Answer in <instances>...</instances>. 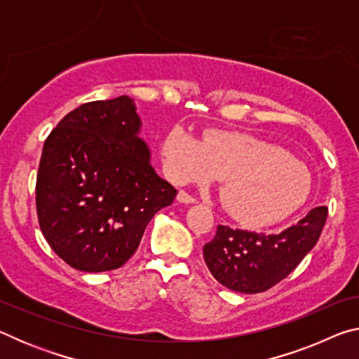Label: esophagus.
<instances>
[{
    "mask_svg": "<svg viewBox=\"0 0 359 359\" xmlns=\"http://www.w3.org/2000/svg\"><path fill=\"white\" fill-rule=\"evenodd\" d=\"M177 201L179 203H185V204H193V203H196V198L191 196V194L188 193V191H185V190H180L177 193Z\"/></svg>",
    "mask_w": 359,
    "mask_h": 359,
    "instance_id": "esophagus-1",
    "label": "esophagus"
}]
</instances>
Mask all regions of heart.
Returning <instances> with one entry per match:
<instances>
[{
    "mask_svg": "<svg viewBox=\"0 0 359 359\" xmlns=\"http://www.w3.org/2000/svg\"><path fill=\"white\" fill-rule=\"evenodd\" d=\"M163 166L175 184L222 177L220 198L248 224H272L307 201L312 177L287 150L247 133L210 130L203 141L172 128L163 142Z\"/></svg>",
    "mask_w": 359,
    "mask_h": 359,
    "instance_id": "obj_1",
    "label": "heart"
}]
</instances>
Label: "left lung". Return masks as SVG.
<instances>
[{
	"mask_svg": "<svg viewBox=\"0 0 359 359\" xmlns=\"http://www.w3.org/2000/svg\"><path fill=\"white\" fill-rule=\"evenodd\" d=\"M327 208L312 209L278 234H263L218 224L204 245V261L223 287L238 293H263L293 272L320 239Z\"/></svg>",
	"mask_w": 359,
	"mask_h": 359,
	"instance_id": "1",
	"label": "left lung"
}]
</instances>
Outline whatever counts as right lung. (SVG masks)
<instances>
[{"label":"right lung","mask_w":359,"mask_h":359,"mask_svg":"<svg viewBox=\"0 0 359 359\" xmlns=\"http://www.w3.org/2000/svg\"><path fill=\"white\" fill-rule=\"evenodd\" d=\"M130 96L79 106L47 136L36 177L42 234L83 272L123 266L177 190L158 177Z\"/></svg>","instance_id":"add662e5"}]
</instances>
